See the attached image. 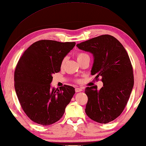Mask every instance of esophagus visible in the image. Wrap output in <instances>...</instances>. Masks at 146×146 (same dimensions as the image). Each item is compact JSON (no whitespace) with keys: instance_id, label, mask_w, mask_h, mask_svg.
<instances>
[{"instance_id":"esophagus-1","label":"esophagus","mask_w":146,"mask_h":146,"mask_svg":"<svg viewBox=\"0 0 146 146\" xmlns=\"http://www.w3.org/2000/svg\"><path fill=\"white\" fill-rule=\"evenodd\" d=\"M75 92H80V91H82V89H80V88H77V87H76V88H75Z\"/></svg>"}]
</instances>
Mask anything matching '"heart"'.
I'll return each instance as SVG.
<instances>
[{
  "label": "heart",
  "mask_w": 146,
  "mask_h": 146,
  "mask_svg": "<svg viewBox=\"0 0 146 146\" xmlns=\"http://www.w3.org/2000/svg\"><path fill=\"white\" fill-rule=\"evenodd\" d=\"M76 58H77L78 61L80 62V61H81V60H83L85 59H87V58H89V56L88 54H86V53H85V52H78V54H76ZM66 60H67V57H66L63 58L62 61H61V64H60L61 66H63L64 65Z\"/></svg>",
  "instance_id": "1"
}]
</instances>
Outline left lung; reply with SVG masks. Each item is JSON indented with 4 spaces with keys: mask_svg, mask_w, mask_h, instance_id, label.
Wrapping results in <instances>:
<instances>
[{
    "mask_svg": "<svg viewBox=\"0 0 146 146\" xmlns=\"http://www.w3.org/2000/svg\"><path fill=\"white\" fill-rule=\"evenodd\" d=\"M76 46L93 54L91 75L101 76L103 86L88 87L86 113L98 123L106 124L118 117L128 103L134 84L133 67L126 50L112 36L105 34L82 42Z\"/></svg>",
    "mask_w": 146,
    "mask_h": 146,
    "instance_id": "8db88e82",
    "label": "left lung"
}]
</instances>
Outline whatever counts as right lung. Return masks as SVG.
<instances>
[{
	"label": "right lung",
	"instance_id": "right-lung-1",
	"mask_svg": "<svg viewBox=\"0 0 146 146\" xmlns=\"http://www.w3.org/2000/svg\"><path fill=\"white\" fill-rule=\"evenodd\" d=\"M75 42L43 39L23 52L16 66L15 89L23 110L34 123L50 125L62 117L75 94L72 86L50 88L52 74L59 72L63 58Z\"/></svg>",
	"mask_w": 146,
	"mask_h": 146
}]
</instances>
